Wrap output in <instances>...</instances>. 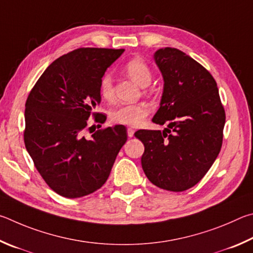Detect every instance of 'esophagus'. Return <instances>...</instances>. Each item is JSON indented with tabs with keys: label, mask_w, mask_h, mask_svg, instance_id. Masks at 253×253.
<instances>
[{
	"label": "esophagus",
	"mask_w": 253,
	"mask_h": 253,
	"mask_svg": "<svg viewBox=\"0 0 253 253\" xmlns=\"http://www.w3.org/2000/svg\"><path fill=\"white\" fill-rule=\"evenodd\" d=\"M126 131H127V136H129V138H132V136L134 135V130L131 129V127H129Z\"/></svg>",
	"instance_id": "1"
}]
</instances>
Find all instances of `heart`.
Returning a JSON list of instances; mask_svg holds the SVG:
<instances>
[{
	"label": "heart",
	"instance_id": "heart-1",
	"mask_svg": "<svg viewBox=\"0 0 253 253\" xmlns=\"http://www.w3.org/2000/svg\"><path fill=\"white\" fill-rule=\"evenodd\" d=\"M124 71L140 86L145 87L151 83V70H150L149 65L143 60L135 57V59L127 61L126 64L124 65ZM100 93L102 97L106 101H111L113 99L114 93L112 78H111L110 74H105L102 78L100 83ZM149 113L150 108L145 103L123 104L117 106V108L111 111L110 118L114 123L124 124V126H138L142 122V120L148 117Z\"/></svg>",
	"mask_w": 253,
	"mask_h": 253
}]
</instances>
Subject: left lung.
<instances>
[{
  "instance_id": "1",
  "label": "left lung",
  "mask_w": 253,
  "mask_h": 253,
  "mask_svg": "<svg viewBox=\"0 0 253 253\" xmlns=\"http://www.w3.org/2000/svg\"><path fill=\"white\" fill-rule=\"evenodd\" d=\"M163 78L160 108L152 121L160 130H139L144 144L141 165L158 188L180 192L192 188L213 165L221 150L225 113L212 75L178 48L153 55Z\"/></svg>"
}]
</instances>
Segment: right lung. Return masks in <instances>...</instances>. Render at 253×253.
<instances>
[{"label":"right lung","mask_w":253,"mask_h":253,"mask_svg":"<svg viewBox=\"0 0 253 253\" xmlns=\"http://www.w3.org/2000/svg\"><path fill=\"white\" fill-rule=\"evenodd\" d=\"M123 52L82 47L62 55L47 66L26 100L25 148L44 181L62 197L81 198L100 189L126 143L123 126L84 136L87 119L101 103V80ZM100 115L94 114L96 122L103 123Z\"/></svg>","instance_id":"add662e5"}]
</instances>
